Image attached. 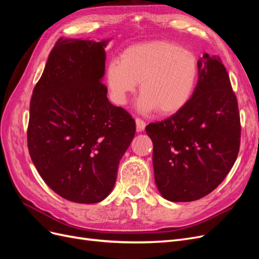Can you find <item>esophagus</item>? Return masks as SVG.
<instances>
[{
    "label": "esophagus",
    "mask_w": 259,
    "mask_h": 259,
    "mask_svg": "<svg viewBox=\"0 0 259 259\" xmlns=\"http://www.w3.org/2000/svg\"><path fill=\"white\" fill-rule=\"evenodd\" d=\"M135 122H136V127H137V131H138V132H142V131L145 130V127H146V122H145L144 120L139 119V117H136Z\"/></svg>",
    "instance_id": "1"
}]
</instances>
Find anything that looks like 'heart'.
<instances>
[{"label": "heart", "mask_w": 259, "mask_h": 259, "mask_svg": "<svg viewBox=\"0 0 259 259\" xmlns=\"http://www.w3.org/2000/svg\"><path fill=\"white\" fill-rule=\"evenodd\" d=\"M198 77L195 55L178 44L151 41L132 45L107 68V81L116 104L124 105L139 83V108L173 114L190 100Z\"/></svg>", "instance_id": "1"}]
</instances>
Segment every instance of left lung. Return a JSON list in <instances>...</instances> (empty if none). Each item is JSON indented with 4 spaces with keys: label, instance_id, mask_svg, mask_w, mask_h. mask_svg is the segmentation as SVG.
Here are the masks:
<instances>
[{
    "label": "left lung",
    "instance_id": "left-lung-1",
    "mask_svg": "<svg viewBox=\"0 0 259 259\" xmlns=\"http://www.w3.org/2000/svg\"><path fill=\"white\" fill-rule=\"evenodd\" d=\"M199 80L188 104L146 133L153 144L155 184L164 199L205 197L228 175L240 149L238 100L218 56L198 61Z\"/></svg>",
    "mask_w": 259,
    "mask_h": 259
}]
</instances>
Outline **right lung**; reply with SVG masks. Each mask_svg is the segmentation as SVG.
Listing matches in <instances>:
<instances>
[{
    "label": "right lung",
    "mask_w": 259,
    "mask_h": 259,
    "mask_svg": "<svg viewBox=\"0 0 259 259\" xmlns=\"http://www.w3.org/2000/svg\"><path fill=\"white\" fill-rule=\"evenodd\" d=\"M108 42L60 37L30 101L31 160L52 190L75 203L108 197L135 136L134 119L101 82Z\"/></svg>",
    "instance_id": "obj_1"
}]
</instances>
